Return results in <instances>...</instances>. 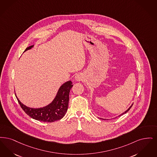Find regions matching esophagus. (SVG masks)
Instances as JSON below:
<instances>
[{
    "mask_svg": "<svg viewBox=\"0 0 157 157\" xmlns=\"http://www.w3.org/2000/svg\"><path fill=\"white\" fill-rule=\"evenodd\" d=\"M75 80L77 82H80L84 80V77L81 73H78L77 75H75Z\"/></svg>",
    "mask_w": 157,
    "mask_h": 157,
    "instance_id": "1",
    "label": "esophagus"
}]
</instances>
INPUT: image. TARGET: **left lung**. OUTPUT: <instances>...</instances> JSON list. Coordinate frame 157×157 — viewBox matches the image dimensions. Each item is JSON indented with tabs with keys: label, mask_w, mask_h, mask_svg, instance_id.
Listing matches in <instances>:
<instances>
[{
	"label": "left lung",
	"mask_w": 157,
	"mask_h": 157,
	"mask_svg": "<svg viewBox=\"0 0 157 157\" xmlns=\"http://www.w3.org/2000/svg\"><path fill=\"white\" fill-rule=\"evenodd\" d=\"M132 105H133V104H132V105H131V106H130V107H129V109H127V111H125V112H124V113H123V114H121V115H120V116H121V115H123V114H125V113H127V112H128V111H129V110H130V109H131V107H132ZM103 120H104V119H103Z\"/></svg>",
	"instance_id": "obj_1"
}]
</instances>
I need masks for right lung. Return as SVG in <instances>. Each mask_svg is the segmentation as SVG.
Here are the masks:
<instances>
[{
  "mask_svg": "<svg viewBox=\"0 0 157 157\" xmlns=\"http://www.w3.org/2000/svg\"><path fill=\"white\" fill-rule=\"evenodd\" d=\"M33 47L30 46L26 48L25 52ZM73 84L71 81L64 83L57 92L53 101L47 106L39 108L33 109L25 105L17 98L21 109L31 118L34 120L46 123H52L60 120L66 113L68 106L69 93Z\"/></svg>",
  "mask_w": 157,
  "mask_h": 157,
  "instance_id": "1",
  "label": "right lung"
}]
</instances>
